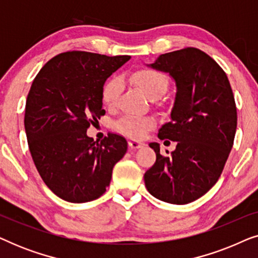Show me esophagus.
Instances as JSON below:
<instances>
[{"instance_id": "obj_1", "label": "esophagus", "mask_w": 258, "mask_h": 258, "mask_svg": "<svg viewBox=\"0 0 258 258\" xmlns=\"http://www.w3.org/2000/svg\"><path fill=\"white\" fill-rule=\"evenodd\" d=\"M128 146H129L130 149H139V148H142L144 146V143L141 142V141L129 140L128 141Z\"/></svg>"}]
</instances>
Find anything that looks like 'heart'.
I'll return each mask as SVG.
<instances>
[{
	"label": "heart",
	"mask_w": 258,
	"mask_h": 258,
	"mask_svg": "<svg viewBox=\"0 0 258 258\" xmlns=\"http://www.w3.org/2000/svg\"><path fill=\"white\" fill-rule=\"evenodd\" d=\"M130 79L144 95L150 100L160 98L168 88V79L163 73L156 69L142 68L132 74ZM122 81L119 77L114 76L109 79L102 88V102L107 107H114L121 94ZM155 121L151 117H136V116H123L115 123V129L123 135L132 139H141L146 135L150 128H153Z\"/></svg>",
	"instance_id": "1"
}]
</instances>
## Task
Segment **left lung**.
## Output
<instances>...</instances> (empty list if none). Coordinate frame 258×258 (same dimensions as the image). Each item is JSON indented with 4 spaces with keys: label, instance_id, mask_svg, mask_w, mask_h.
<instances>
[{
    "label": "left lung",
    "instance_id": "1",
    "mask_svg": "<svg viewBox=\"0 0 258 258\" xmlns=\"http://www.w3.org/2000/svg\"><path fill=\"white\" fill-rule=\"evenodd\" d=\"M150 66L176 82L171 121L162 125L158 137L177 146L163 156L160 144H149L156 162L144 174V183L156 199L186 204L209 191L223 171L237 126L234 94L224 70L197 48L162 54Z\"/></svg>",
    "mask_w": 258,
    "mask_h": 258
}]
</instances>
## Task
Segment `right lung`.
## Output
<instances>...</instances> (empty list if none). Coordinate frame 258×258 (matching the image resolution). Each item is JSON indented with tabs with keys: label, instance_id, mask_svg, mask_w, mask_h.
<instances>
[{
	"label": "right lung",
	"instance_id": "obj_1",
	"mask_svg": "<svg viewBox=\"0 0 258 258\" xmlns=\"http://www.w3.org/2000/svg\"><path fill=\"white\" fill-rule=\"evenodd\" d=\"M130 56L66 51L45 63L29 90L24 114L28 146L38 174L59 199L83 203L103 195L128 149L109 133L101 142L87 129L105 114L102 88Z\"/></svg>",
	"mask_w": 258,
	"mask_h": 258
}]
</instances>
